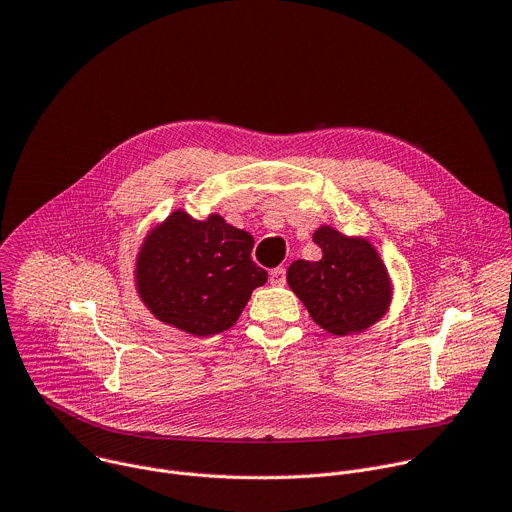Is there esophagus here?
Returning a JSON list of instances; mask_svg holds the SVG:
<instances>
[{"mask_svg":"<svg viewBox=\"0 0 512 512\" xmlns=\"http://www.w3.org/2000/svg\"><path fill=\"white\" fill-rule=\"evenodd\" d=\"M270 284H272V286H282V284H286V270H284V268H274V270L270 272Z\"/></svg>","mask_w":512,"mask_h":512,"instance_id":"1","label":"esophagus"}]
</instances>
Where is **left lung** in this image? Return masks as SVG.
Returning a JSON list of instances; mask_svg holds the SVG:
<instances>
[{
	"label": "left lung",
	"mask_w": 512,
	"mask_h": 512,
	"mask_svg": "<svg viewBox=\"0 0 512 512\" xmlns=\"http://www.w3.org/2000/svg\"><path fill=\"white\" fill-rule=\"evenodd\" d=\"M313 242L319 262L294 260L286 282L311 319L335 337L357 335L381 321L393 300V282L377 248L365 236L319 226Z\"/></svg>",
	"instance_id": "1"
}]
</instances>
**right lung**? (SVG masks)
<instances>
[{
	"instance_id": "right-lung-1",
	"label": "right lung",
	"mask_w": 512,
	"mask_h": 512,
	"mask_svg": "<svg viewBox=\"0 0 512 512\" xmlns=\"http://www.w3.org/2000/svg\"><path fill=\"white\" fill-rule=\"evenodd\" d=\"M252 246L250 232L216 212L195 220L175 210L139 246L133 270L137 294L163 325L195 337L222 333L268 278L252 262Z\"/></svg>"
}]
</instances>
